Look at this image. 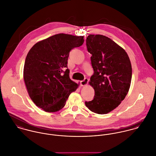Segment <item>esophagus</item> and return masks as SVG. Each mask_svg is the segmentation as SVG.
<instances>
[{
	"label": "esophagus",
	"instance_id": "esophagus-1",
	"mask_svg": "<svg viewBox=\"0 0 156 156\" xmlns=\"http://www.w3.org/2000/svg\"><path fill=\"white\" fill-rule=\"evenodd\" d=\"M88 81H89L88 79L85 78L83 80H82V81H81V82H80V85H81V86H82V87H83V86H86V85L88 84Z\"/></svg>",
	"mask_w": 156,
	"mask_h": 156
}]
</instances>
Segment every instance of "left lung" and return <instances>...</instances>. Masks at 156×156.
Returning <instances> with one entry per match:
<instances>
[{
	"mask_svg": "<svg viewBox=\"0 0 156 156\" xmlns=\"http://www.w3.org/2000/svg\"><path fill=\"white\" fill-rule=\"evenodd\" d=\"M86 41L94 71L89 84L95 95L85 105L95 113L107 114L121 104L129 90L132 64L126 50L109 38L89 35Z\"/></svg>",
	"mask_w": 156,
	"mask_h": 156,
	"instance_id": "1",
	"label": "left lung"
}]
</instances>
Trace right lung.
<instances>
[{
	"label": "right lung",
	"mask_w": 156,
	"mask_h": 156,
	"mask_svg": "<svg viewBox=\"0 0 156 156\" xmlns=\"http://www.w3.org/2000/svg\"><path fill=\"white\" fill-rule=\"evenodd\" d=\"M84 42L83 36L59 34L37 42L29 51L23 79L28 94L37 106L47 112L62 109L79 86L69 79L67 69L69 51Z\"/></svg>",
	"instance_id": "1"
}]
</instances>
